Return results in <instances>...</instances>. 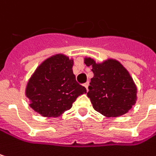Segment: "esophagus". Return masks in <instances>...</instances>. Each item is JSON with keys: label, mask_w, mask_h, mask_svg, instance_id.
<instances>
[{"label": "esophagus", "mask_w": 156, "mask_h": 156, "mask_svg": "<svg viewBox=\"0 0 156 156\" xmlns=\"http://www.w3.org/2000/svg\"><path fill=\"white\" fill-rule=\"evenodd\" d=\"M84 87L86 88V90L88 91V90H89V89H88V88H89V83H86L84 84Z\"/></svg>", "instance_id": "1"}]
</instances>
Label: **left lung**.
Masks as SVG:
<instances>
[{
    "label": "left lung",
    "mask_w": 156,
    "mask_h": 156,
    "mask_svg": "<svg viewBox=\"0 0 156 156\" xmlns=\"http://www.w3.org/2000/svg\"><path fill=\"white\" fill-rule=\"evenodd\" d=\"M83 60L94 73L87 96L95 110L106 117H119L128 113L138 99V88L123 65L110 58L96 62L85 57Z\"/></svg>",
    "instance_id": "8db88e82"
}]
</instances>
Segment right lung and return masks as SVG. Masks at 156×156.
Wrapping results in <instances>:
<instances>
[{
  "mask_svg": "<svg viewBox=\"0 0 156 156\" xmlns=\"http://www.w3.org/2000/svg\"><path fill=\"white\" fill-rule=\"evenodd\" d=\"M73 58L58 53L44 59L28 79L25 95L29 106L44 117L61 116L86 89L75 81Z\"/></svg>",
  "mask_w": 156,
  "mask_h": 156,
  "instance_id": "right-lung-1",
  "label": "right lung"
}]
</instances>
